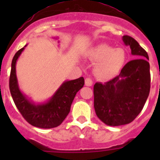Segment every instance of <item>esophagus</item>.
<instances>
[{"mask_svg":"<svg viewBox=\"0 0 160 160\" xmlns=\"http://www.w3.org/2000/svg\"><path fill=\"white\" fill-rule=\"evenodd\" d=\"M85 85H86L87 87H91V86L93 85L92 80H91L90 78H86V80H85Z\"/></svg>","mask_w":160,"mask_h":160,"instance_id":"obj_1","label":"esophagus"}]
</instances>
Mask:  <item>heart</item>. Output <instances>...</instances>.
Masks as SVG:
<instances>
[{
  "mask_svg": "<svg viewBox=\"0 0 160 160\" xmlns=\"http://www.w3.org/2000/svg\"><path fill=\"white\" fill-rule=\"evenodd\" d=\"M89 58L94 64V73L98 78L109 80L122 70L127 59V53L122 48L101 44L89 51Z\"/></svg>",
  "mask_w": 160,
  "mask_h": 160,
  "instance_id": "heart-1",
  "label": "heart"
}]
</instances>
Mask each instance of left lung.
<instances>
[{"mask_svg": "<svg viewBox=\"0 0 160 160\" xmlns=\"http://www.w3.org/2000/svg\"><path fill=\"white\" fill-rule=\"evenodd\" d=\"M135 60L124 66L119 75L94 86V107L98 118L108 126L128 124L141 112L151 87L148 54L131 37L122 38Z\"/></svg>", "mask_w": 160, "mask_h": 160, "instance_id": "left-lung-1", "label": "left lung"}]
</instances>
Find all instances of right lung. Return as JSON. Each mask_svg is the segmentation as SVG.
<instances>
[{
  "mask_svg": "<svg viewBox=\"0 0 160 160\" xmlns=\"http://www.w3.org/2000/svg\"><path fill=\"white\" fill-rule=\"evenodd\" d=\"M26 46L27 45L19 49L12 58L9 78L11 95L17 108L29 124L44 129L56 128L64 121L70 113L73 98L78 91L84 86V78L81 77L65 81L50 98L43 102H34L20 90L17 78V61Z\"/></svg>",
  "mask_w": 160,
  "mask_h": 160,
  "instance_id": "obj_1",
  "label": "right lung"
}]
</instances>
